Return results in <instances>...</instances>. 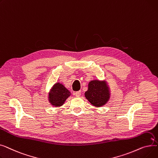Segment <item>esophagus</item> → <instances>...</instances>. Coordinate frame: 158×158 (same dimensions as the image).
I'll return each mask as SVG.
<instances>
[{"mask_svg": "<svg viewBox=\"0 0 158 158\" xmlns=\"http://www.w3.org/2000/svg\"><path fill=\"white\" fill-rule=\"evenodd\" d=\"M75 95H76V97H80L81 95V92H80V91H78V92H76V93H75Z\"/></svg>", "mask_w": 158, "mask_h": 158, "instance_id": "1", "label": "esophagus"}]
</instances>
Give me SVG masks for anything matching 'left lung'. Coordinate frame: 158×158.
Masks as SVG:
<instances>
[{
	"mask_svg": "<svg viewBox=\"0 0 158 158\" xmlns=\"http://www.w3.org/2000/svg\"><path fill=\"white\" fill-rule=\"evenodd\" d=\"M85 95L88 101L96 107L106 104L110 97L108 86L104 81L98 80L91 81L89 82L88 89Z\"/></svg>",
	"mask_w": 158,
	"mask_h": 158,
	"instance_id": "obj_1",
	"label": "left lung"
}]
</instances>
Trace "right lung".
<instances>
[{
    "instance_id": "right-lung-1",
    "label": "right lung",
    "mask_w": 158,
    "mask_h": 158,
    "mask_svg": "<svg viewBox=\"0 0 158 158\" xmlns=\"http://www.w3.org/2000/svg\"><path fill=\"white\" fill-rule=\"evenodd\" d=\"M71 95L69 90L62 84L56 82L53 86L48 95V101L52 106L56 107L62 106L66 99Z\"/></svg>"
}]
</instances>
